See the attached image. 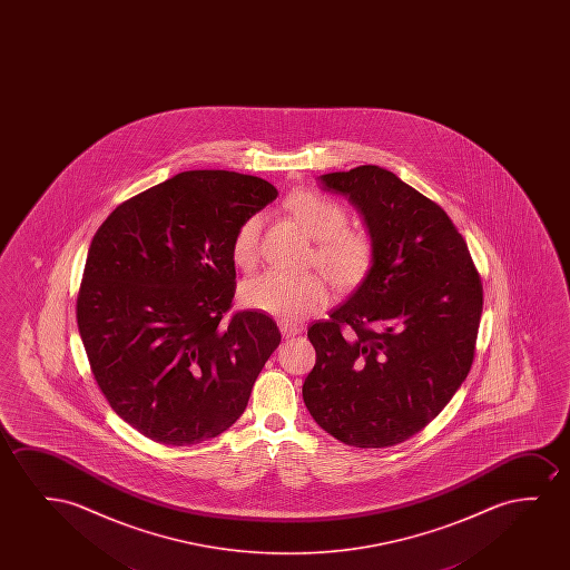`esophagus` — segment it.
<instances>
[{
    "instance_id": "34e87169",
    "label": "esophagus",
    "mask_w": 570,
    "mask_h": 570,
    "mask_svg": "<svg viewBox=\"0 0 570 570\" xmlns=\"http://www.w3.org/2000/svg\"><path fill=\"white\" fill-rule=\"evenodd\" d=\"M278 327H281L282 336H286V338H292V336L299 335L304 327L302 325H296V323H288V321H281L278 323Z\"/></svg>"
}]
</instances>
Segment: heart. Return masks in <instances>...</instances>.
<instances>
[{"mask_svg":"<svg viewBox=\"0 0 570 570\" xmlns=\"http://www.w3.org/2000/svg\"><path fill=\"white\" fill-rule=\"evenodd\" d=\"M286 210L313 237L315 265L336 288H352L366 278L374 265V243L366 234L346 229L348 214L341 204L312 190L288 196ZM263 218L245 219L232 243V257L242 268L255 266L261 250ZM239 302L255 312L282 321H299L327 304V288L315 274L266 271L239 286Z\"/></svg>","mask_w":570,"mask_h":570,"instance_id":"b5f03b06","label":"heart"}]
</instances>
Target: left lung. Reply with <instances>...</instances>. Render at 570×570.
<instances>
[{"instance_id":"left-lung-1","label":"left lung","mask_w":570,"mask_h":570,"mask_svg":"<svg viewBox=\"0 0 570 570\" xmlns=\"http://www.w3.org/2000/svg\"><path fill=\"white\" fill-rule=\"evenodd\" d=\"M358 208L374 265L327 321L307 328L313 421L354 448L401 444L434 421L475 356L483 284L436 203L377 165L321 175Z\"/></svg>"}]
</instances>
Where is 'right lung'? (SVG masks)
I'll return each instance as SVG.
<instances>
[{"label": "right lung", "instance_id": "right-lung-1", "mask_svg": "<svg viewBox=\"0 0 570 570\" xmlns=\"http://www.w3.org/2000/svg\"><path fill=\"white\" fill-rule=\"evenodd\" d=\"M265 179L185 171L117 206L94 235L78 327L112 411L167 445L200 444L242 416L281 344L273 317L232 309V243L273 203Z\"/></svg>", "mask_w": 570, "mask_h": 570}]
</instances>
